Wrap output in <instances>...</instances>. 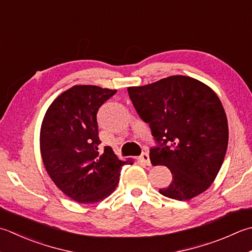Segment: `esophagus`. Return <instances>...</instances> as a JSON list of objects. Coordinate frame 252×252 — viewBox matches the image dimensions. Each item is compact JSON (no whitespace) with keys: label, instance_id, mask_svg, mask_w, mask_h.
<instances>
[{"label":"esophagus","instance_id":"esophagus-1","mask_svg":"<svg viewBox=\"0 0 252 252\" xmlns=\"http://www.w3.org/2000/svg\"><path fill=\"white\" fill-rule=\"evenodd\" d=\"M140 160L142 162H144L145 165L147 166H151V159H150V156L147 153H143V154L140 156Z\"/></svg>","mask_w":252,"mask_h":252}]
</instances>
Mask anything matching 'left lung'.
Returning <instances> with one entry per match:
<instances>
[{
	"label": "left lung",
	"instance_id": "1",
	"mask_svg": "<svg viewBox=\"0 0 252 252\" xmlns=\"http://www.w3.org/2000/svg\"><path fill=\"white\" fill-rule=\"evenodd\" d=\"M127 93L159 144L151 149L152 164L171 171L170 185L159 193L188 201L209 189L228 145L227 117L215 92L195 78L174 75Z\"/></svg>",
	"mask_w": 252,
	"mask_h": 252
}]
</instances>
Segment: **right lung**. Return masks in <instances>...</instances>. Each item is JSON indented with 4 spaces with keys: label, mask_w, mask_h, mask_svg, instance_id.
<instances>
[{
    "label": "right lung",
    "mask_w": 252,
    "mask_h": 252,
    "mask_svg": "<svg viewBox=\"0 0 252 252\" xmlns=\"http://www.w3.org/2000/svg\"><path fill=\"white\" fill-rule=\"evenodd\" d=\"M117 90L75 85L49 106L40 129V153L48 175L68 198L93 204L109 196L119 184L121 167L110 146L98 152L97 112Z\"/></svg>",
    "instance_id": "obj_1"
}]
</instances>
